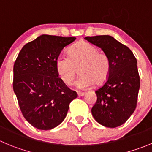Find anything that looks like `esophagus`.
<instances>
[{
    "label": "esophagus",
    "mask_w": 152,
    "mask_h": 152,
    "mask_svg": "<svg viewBox=\"0 0 152 152\" xmlns=\"http://www.w3.org/2000/svg\"><path fill=\"white\" fill-rule=\"evenodd\" d=\"M77 94H78V96H79V97H83V96H84L85 94H86V93H85V92L77 91Z\"/></svg>",
    "instance_id": "esophagus-1"
}]
</instances>
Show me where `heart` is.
Masks as SVG:
<instances>
[{"label": "heart", "instance_id": "heart-1", "mask_svg": "<svg viewBox=\"0 0 152 152\" xmlns=\"http://www.w3.org/2000/svg\"><path fill=\"white\" fill-rule=\"evenodd\" d=\"M68 57L60 55L55 61V69L62 82L66 86L73 84L77 73L80 76L76 80V87L88 88L106 82L110 71L108 56L88 42H79L68 50Z\"/></svg>", "mask_w": 152, "mask_h": 152}]
</instances>
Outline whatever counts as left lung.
I'll list each match as a JSON object with an SVG mask.
<instances>
[{
  "label": "left lung",
  "instance_id": "left-lung-1",
  "mask_svg": "<svg viewBox=\"0 0 152 152\" xmlns=\"http://www.w3.org/2000/svg\"><path fill=\"white\" fill-rule=\"evenodd\" d=\"M85 39L100 48L110 61L108 79L95 91L97 102L91 109L92 115L105 127H118L127 121L137 107L140 86L137 59L127 46L111 36Z\"/></svg>",
  "mask_w": 152,
  "mask_h": 152
}]
</instances>
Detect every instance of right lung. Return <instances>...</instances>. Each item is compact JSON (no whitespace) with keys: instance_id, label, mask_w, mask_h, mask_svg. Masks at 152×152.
Segmentation results:
<instances>
[{"instance_id":"add662e5","label":"right lung","mask_w":152,"mask_h":152,"mask_svg":"<svg viewBox=\"0 0 152 152\" xmlns=\"http://www.w3.org/2000/svg\"><path fill=\"white\" fill-rule=\"evenodd\" d=\"M76 37L42 34L25 44L13 66V91L22 115L39 130H51L64 121L77 97L58 77L55 61Z\"/></svg>"}]
</instances>
